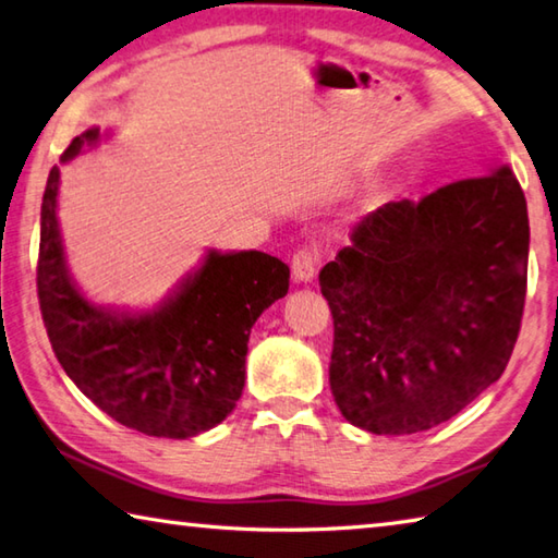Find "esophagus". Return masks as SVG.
<instances>
[{"instance_id": "34e87169", "label": "esophagus", "mask_w": 558, "mask_h": 558, "mask_svg": "<svg viewBox=\"0 0 558 558\" xmlns=\"http://www.w3.org/2000/svg\"><path fill=\"white\" fill-rule=\"evenodd\" d=\"M318 267V252L316 250H308V247H301L294 252V257H291V277L299 284H306V281L314 279Z\"/></svg>"}]
</instances>
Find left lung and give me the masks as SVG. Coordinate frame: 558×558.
Instances as JSON below:
<instances>
[{
	"instance_id": "8db88e82",
	"label": "left lung",
	"mask_w": 558,
	"mask_h": 558,
	"mask_svg": "<svg viewBox=\"0 0 558 558\" xmlns=\"http://www.w3.org/2000/svg\"><path fill=\"white\" fill-rule=\"evenodd\" d=\"M318 274L333 314L330 392L350 424L438 426L500 379L520 336L530 257L507 163L360 220Z\"/></svg>"
}]
</instances>
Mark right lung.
Returning a JSON list of instances; mask_svg holds the SVG:
<instances>
[{
  "label": "right lung",
  "mask_w": 558,
  "mask_h": 558,
  "mask_svg": "<svg viewBox=\"0 0 558 558\" xmlns=\"http://www.w3.org/2000/svg\"><path fill=\"white\" fill-rule=\"evenodd\" d=\"M100 140L75 136L73 159ZM61 169L48 173L41 203L36 287L48 340L75 387L134 432L191 438L218 426L244 387L254 320L287 296L289 267L257 250L210 252L203 267L151 314H117L85 301L68 277L56 198Z\"/></svg>",
  "instance_id": "add662e5"
}]
</instances>
